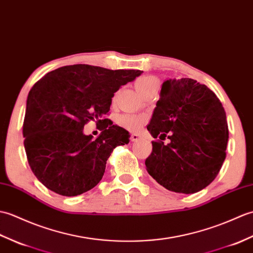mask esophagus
<instances>
[{
  "mask_svg": "<svg viewBox=\"0 0 253 253\" xmlns=\"http://www.w3.org/2000/svg\"><path fill=\"white\" fill-rule=\"evenodd\" d=\"M139 138H141V135H139V134H137V133L131 134V141L132 142H137Z\"/></svg>",
  "mask_w": 253,
  "mask_h": 253,
  "instance_id": "34e87169",
  "label": "esophagus"
}]
</instances>
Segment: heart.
I'll return each mask as SVG.
<instances>
[{
	"label": "heart",
	"mask_w": 253,
	"mask_h": 253,
	"mask_svg": "<svg viewBox=\"0 0 253 253\" xmlns=\"http://www.w3.org/2000/svg\"><path fill=\"white\" fill-rule=\"evenodd\" d=\"M135 85L137 91L141 95H144L148 93L151 89L158 86V81H157L156 78L145 76L138 78L135 82ZM146 121V118L143 116H137V115H123L119 119H118V123L121 126L128 131H137L141 128Z\"/></svg>",
	"instance_id": "1"
}]
</instances>
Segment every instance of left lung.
Returning <instances> with one entry per match:
<instances>
[{
	"label": "left lung",
	"instance_id": "left-lung-1",
	"mask_svg": "<svg viewBox=\"0 0 253 253\" xmlns=\"http://www.w3.org/2000/svg\"><path fill=\"white\" fill-rule=\"evenodd\" d=\"M147 130L160 139L151 142L145 165L167 189L197 193L220 172L228 141L226 114L204 84L189 78L165 81ZM166 137L169 144L163 143Z\"/></svg>",
	"mask_w": 253,
	"mask_h": 253
}]
</instances>
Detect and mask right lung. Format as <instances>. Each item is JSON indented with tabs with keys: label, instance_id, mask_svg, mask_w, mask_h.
Returning <instances> with one entry per match:
<instances>
[{
	"label": "right lung",
	"instance_id": "add662e5",
	"mask_svg": "<svg viewBox=\"0 0 253 253\" xmlns=\"http://www.w3.org/2000/svg\"><path fill=\"white\" fill-rule=\"evenodd\" d=\"M142 72L71 65L48 72L32 86L22 135L28 164L44 186L72 197L99 183L112 151L130 137L106 118L111 98ZM91 121L102 131L97 139L83 133Z\"/></svg>",
	"mask_w": 253,
	"mask_h": 253
}]
</instances>
